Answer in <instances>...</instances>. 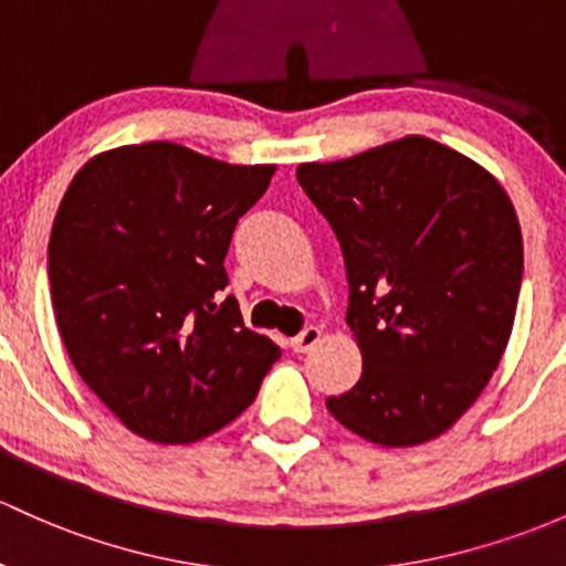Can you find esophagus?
<instances>
[{
    "label": "esophagus",
    "instance_id": "34e87169",
    "mask_svg": "<svg viewBox=\"0 0 566 566\" xmlns=\"http://www.w3.org/2000/svg\"><path fill=\"white\" fill-rule=\"evenodd\" d=\"M318 343L321 329L318 326H307V329H302L294 339H291V348H294V354H307V350H313Z\"/></svg>",
    "mask_w": 566,
    "mask_h": 566
}]
</instances>
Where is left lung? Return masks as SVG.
<instances>
[{
    "label": "left lung",
    "mask_w": 566,
    "mask_h": 566,
    "mask_svg": "<svg viewBox=\"0 0 566 566\" xmlns=\"http://www.w3.org/2000/svg\"><path fill=\"white\" fill-rule=\"evenodd\" d=\"M296 180L337 234L361 378L326 399L386 448L448 431L491 380L513 332L524 240L504 188L459 150L402 137Z\"/></svg>",
    "instance_id": "obj_1"
}]
</instances>
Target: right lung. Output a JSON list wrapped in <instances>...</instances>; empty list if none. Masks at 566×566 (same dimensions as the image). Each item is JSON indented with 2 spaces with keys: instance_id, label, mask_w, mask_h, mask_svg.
<instances>
[{
  "instance_id": "obj_1",
  "label": "right lung",
  "mask_w": 566,
  "mask_h": 566,
  "mask_svg": "<svg viewBox=\"0 0 566 566\" xmlns=\"http://www.w3.org/2000/svg\"><path fill=\"white\" fill-rule=\"evenodd\" d=\"M272 164H227L178 143L124 145L66 188L48 281L77 375L126 429L197 442L256 399L281 348L242 324L223 259Z\"/></svg>"
}]
</instances>
